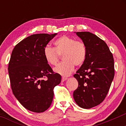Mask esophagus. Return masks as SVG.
Masks as SVG:
<instances>
[{
    "label": "esophagus",
    "instance_id": "34e87169",
    "mask_svg": "<svg viewBox=\"0 0 126 126\" xmlns=\"http://www.w3.org/2000/svg\"><path fill=\"white\" fill-rule=\"evenodd\" d=\"M67 79H67L66 77H62V81H63V82L65 81H66Z\"/></svg>",
    "mask_w": 126,
    "mask_h": 126
}]
</instances>
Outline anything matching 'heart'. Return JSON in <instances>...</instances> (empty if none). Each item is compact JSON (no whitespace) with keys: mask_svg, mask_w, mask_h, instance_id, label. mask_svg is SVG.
Returning a JSON list of instances; mask_svg holds the SVG:
<instances>
[{"mask_svg":"<svg viewBox=\"0 0 126 126\" xmlns=\"http://www.w3.org/2000/svg\"><path fill=\"white\" fill-rule=\"evenodd\" d=\"M54 47L46 46L44 49V56L50 65L57 63L60 56L63 61L54 68L55 72L63 76H68L73 71L75 65L80 66L85 62L87 56L85 44L81 41L63 35L54 41Z\"/></svg>","mask_w":126,"mask_h":126,"instance_id":"b5f03b06","label":"heart"}]
</instances>
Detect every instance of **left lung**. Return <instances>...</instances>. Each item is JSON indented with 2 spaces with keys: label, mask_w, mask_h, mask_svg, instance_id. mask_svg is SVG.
Returning <instances> with one entry per match:
<instances>
[{
  "label": "left lung",
  "mask_w": 126,
  "mask_h": 126,
  "mask_svg": "<svg viewBox=\"0 0 126 126\" xmlns=\"http://www.w3.org/2000/svg\"><path fill=\"white\" fill-rule=\"evenodd\" d=\"M87 49L84 63L73 76L79 86L73 92L75 102L89 109L103 102L114 77V60L104 41L90 32H77Z\"/></svg>",
  "instance_id": "8db88e82"
}]
</instances>
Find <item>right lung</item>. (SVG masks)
I'll list each match as a JSON object with an SVG mask.
<instances>
[{
	"label": "right lung",
	"mask_w": 126,
	"mask_h": 126,
	"mask_svg": "<svg viewBox=\"0 0 126 126\" xmlns=\"http://www.w3.org/2000/svg\"><path fill=\"white\" fill-rule=\"evenodd\" d=\"M57 33L32 34L18 43L12 51L8 70L12 91L25 108L34 112L47 110L53 89L61 82L44 56V49Z\"/></svg>",
	"instance_id": "add662e5"
}]
</instances>
